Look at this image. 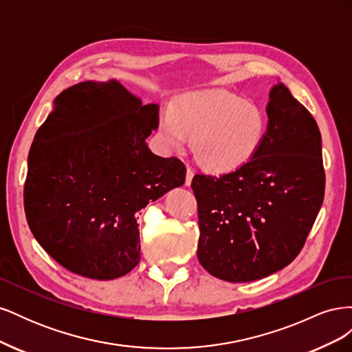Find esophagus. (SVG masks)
Instances as JSON below:
<instances>
[{"label": "esophagus", "instance_id": "esophagus-1", "mask_svg": "<svg viewBox=\"0 0 352 352\" xmlns=\"http://www.w3.org/2000/svg\"><path fill=\"white\" fill-rule=\"evenodd\" d=\"M194 175H195V172L190 167H188V170H186V179H185V185L186 186H189L190 185V182H192V177H194Z\"/></svg>", "mask_w": 352, "mask_h": 352}]
</instances>
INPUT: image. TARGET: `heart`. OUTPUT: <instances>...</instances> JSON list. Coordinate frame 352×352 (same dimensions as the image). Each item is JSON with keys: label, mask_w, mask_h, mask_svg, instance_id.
<instances>
[{"label": "heart", "mask_w": 352, "mask_h": 352, "mask_svg": "<svg viewBox=\"0 0 352 352\" xmlns=\"http://www.w3.org/2000/svg\"><path fill=\"white\" fill-rule=\"evenodd\" d=\"M265 114L258 104L223 89L190 92L160 114L158 135L170 151H182L194 136L199 162L226 172L248 162L265 133Z\"/></svg>", "instance_id": "obj_1"}]
</instances>
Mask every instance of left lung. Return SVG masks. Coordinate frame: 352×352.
<instances>
[{"mask_svg": "<svg viewBox=\"0 0 352 352\" xmlns=\"http://www.w3.org/2000/svg\"><path fill=\"white\" fill-rule=\"evenodd\" d=\"M267 129L233 172L195 175L198 260L228 282H252L300 254L324 198L322 135L283 83L269 94Z\"/></svg>", "mask_w": 352, "mask_h": 352, "instance_id": "obj_1", "label": "left lung"}]
</instances>
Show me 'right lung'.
Instances as JSON below:
<instances>
[{
	"instance_id": "obj_1",
	"label": "right lung",
	"mask_w": 352,
	"mask_h": 352,
	"mask_svg": "<svg viewBox=\"0 0 352 352\" xmlns=\"http://www.w3.org/2000/svg\"><path fill=\"white\" fill-rule=\"evenodd\" d=\"M158 110L114 78L76 83L54 100L29 151L25 212L63 267L111 280L140 263L138 214L186 177L180 160L146 145Z\"/></svg>"
}]
</instances>
